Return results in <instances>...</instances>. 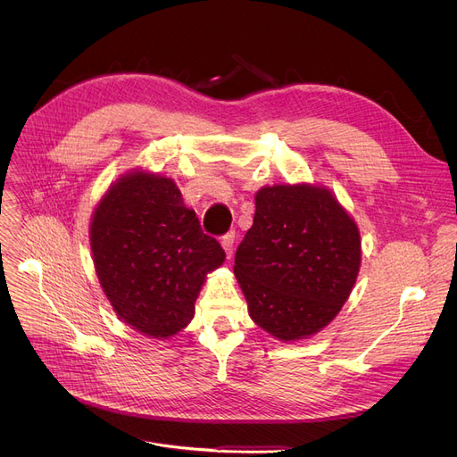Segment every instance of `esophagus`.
Listing matches in <instances>:
<instances>
[{
	"label": "esophagus",
	"instance_id": "1",
	"mask_svg": "<svg viewBox=\"0 0 457 457\" xmlns=\"http://www.w3.org/2000/svg\"><path fill=\"white\" fill-rule=\"evenodd\" d=\"M220 245H222V248H224L226 255H228V257H231V253H233V246H235V233H233V231H231V233H226V235L222 237Z\"/></svg>",
	"mask_w": 457,
	"mask_h": 457
}]
</instances>
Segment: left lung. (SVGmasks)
<instances>
[{
    "label": "left lung",
    "mask_w": 457,
    "mask_h": 457,
    "mask_svg": "<svg viewBox=\"0 0 457 457\" xmlns=\"http://www.w3.org/2000/svg\"><path fill=\"white\" fill-rule=\"evenodd\" d=\"M359 267V228L329 188L287 183L257 190L233 272L259 328L283 343L319 333L339 315Z\"/></svg>",
    "instance_id": "obj_1"
}]
</instances>
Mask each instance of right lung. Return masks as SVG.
I'll return each instance as SVG.
<instances>
[{
  "mask_svg": "<svg viewBox=\"0 0 457 457\" xmlns=\"http://www.w3.org/2000/svg\"><path fill=\"white\" fill-rule=\"evenodd\" d=\"M90 250L118 319L159 341L187 328L207 274L226 259L174 179L142 168L118 178L96 205Z\"/></svg>",
  "mask_w": 457,
  "mask_h": 457,
  "instance_id": "right-lung-1",
  "label": "right lung"
}]
</instances>
